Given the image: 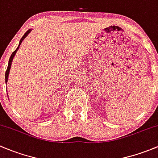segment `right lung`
Returning a JSON list of instances; mask_svg holds the SVG:
<instances>
[{
  "label": "right lung",
  "mask_w": 158,
  "mask_h": 158,
  "mask_svg": "<svg viewBox=\"0 0 158 158\" xmlns=\"http://www.w3.org/2000/svg\"><path fill=\"white\" fill-rule=\"evenodd\" d=\"M30 31H31V30H29L28 31H27V32H26V33L24 34L23 35V37H22V38H21L20 41H19V45H20V44L22 43L23 40L24 39H25L26 37H27V35H28L29 33H30ZM19 46L17 47V49H16L15 51H14V52L12 53V55H11L10 58V60H9V63H8V66H7V68H6V73H5V81H6H6H7V79H8V75H9L10 69V66H11V63H12V61H13V58H14V55H16V52H17V50H18V48H19Z\"/></svg>",
  "instance_id": "1"
}]
</instances>
